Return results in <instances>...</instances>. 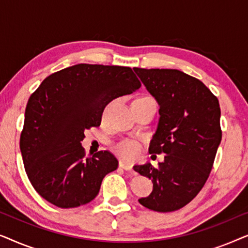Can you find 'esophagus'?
I'll list each match as a JSON object with an SVG mask.
<instances>
[{
    "label": "esophagus",
    "mask_w": 248,
    "mask_h": 248,
    "mask_svg": "<svg viewBox=\"0 0 248 248\" xmlns=\"http://www.w3.org/2000/svg\"><path fill=\"white\" fill-rule=\"evenodd\" d=\"M120 167L125 169V170L132 171V167H133V166H132V164H130V162H127L125 160H121L120 161Z\"/></svg>",
    "instance_id": "obj_1"
}]
</instances>
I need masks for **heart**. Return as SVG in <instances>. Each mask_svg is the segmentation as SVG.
Segmentation results:
<instances>
[{"label": "heart", "instance_id": "heart-1", "mask_svg": "<svg viewBox=\"0 0 248 248\" xmlns=\"http://www.w3.org/2000/svg\"><path fill=\"white\" fill-rule=\"evenodd\" d=\"M115 151L125 159L134 160L140 155V144L134 140L125 139V140L120 141L115 145Z\"/></svg>", "mask_w": 248, "mask_h": 248}]
</instances>
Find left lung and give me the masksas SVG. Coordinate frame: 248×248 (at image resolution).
<instances>
[{
  "label": "left lung",
  "instance_id": "1",
  "mask_svg": "<svg viewBox=\"0 0 248 248\" xmlns=\"http://www.w3.org/2000/svg\"><path fill=\"white\" fill-rule=\"evenodd\" d=\"M133 70L160 107L149 152L166 155L158 167L150 162L133 167L154 183L150 195L139 202L154 211L171 212L191 202L209 177L221 142L219 100L182 71Z\"/></svg>",
  "mask_w": 248,
  "mask_h": 248
}]
</instances>
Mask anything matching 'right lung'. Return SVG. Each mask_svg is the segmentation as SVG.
Returning <instances> with one entry per match:
<instances>
[{"mask_svg":"<svg viewBox=\"0 0 248 248\" xmlns=\"http://www.w3.org/2000/svg\"><path fill=\"white\" fill-rule=\"evenodd\" d=\"M141 83L131 67L77 64L50 74L30 96L20 137L23 165L37 193L62 209L87 204L108 172L109 151L86 157L84 131L100 125L105 107Z\"/></svg>","mask_w":248,"mask_h":248,"instance_id":"1","label":"right lung"}]
</instances>
